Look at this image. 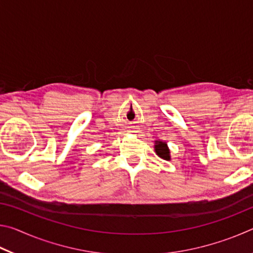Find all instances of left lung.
Returning <instances> with one entry per match:
<instances>
[{"label":"left lung","mask_w":253,"mask_h":253,"mask_svg":"<svg viewBox=\"0 0 253 253\" xmlns=\"http://www.w3.org/2000/svg\"><path fill=\"white\" fill-rule=\"evenodd\" d=\"M155 152L158 156L165 161L170 160L169 155V149L168 147V144L162 142V140H156L155 142Z\"/></svg>","instance_id":"8db88e82"}]
</instances>
